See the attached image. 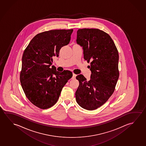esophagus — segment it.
<instances>
[{
	"label": "esophagus",
	"instance_id": "esophagus-1",
	"mask_svg": "<svg viewBox=\"0 0 146 146\" xmlns=\"http://www.w3.org/2000/svg\"><path fill=\"white\" fill-rule=\"evenodd\" d=\"M76 74H73V75H72V79H76Z\"/></svg>",
	"mask_w": 146,
	"mask_h": 146
}]
</instances>
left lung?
Instances as JSON below:
<instances>
[{
    "instance_id": "8db88e82",
    "label": "left lung",
    "mask_w": 146,
    "mask_h": 146,
    "mask_svg": "<svg viewBox=\"0 0 146 146\" xmlns=\"http://www.w3.org/2000/svg\"><path fill=\"white\" fill-rule=\"evenodd\" d=\"M76 42L83 47L84 58L90 62V80L83 75L76 76L79 86L76 102L87 110L101 107L111 97L119 76V54L111 36L98 29L84 28L77 31Z\"/></svg>"
}]
</instances>
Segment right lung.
Instances as JSON below:
<instances>
[{
	"label": "right lung",
	"mask_w": 146,
	"mask_h": 146,
	"mask_svg": "<svg viewBox=\"0 0 146 146\" xmlns=\"http://www.w3.org/2000/svg\"><path fill=\"white\" fill-rule=\"evenodd\" d=\"M73 29L51 30L36 35L24 50L20 82L26 96L41 109L53 106L63 87L72 76L70 71L57 72L53 57L59 56L62 46L69 44Z\"/></svg>",
	"instance_id": "right-lung-1"
}]
</instances>
